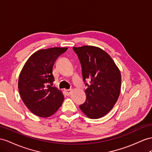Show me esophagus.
<instances>
[{
  "label": "esophagus",
  "mask_w": 152,
  "mask_h": 152,
  "mask_svg": "<svg viewBox=\"0 0 152 152\" xmlns=\"http://www.w3.org/2000/svg\"><path fill=\"white\" fill-rule=\"evenodd\" d=\"M65 92H66V94H67V95L69 96L70 94H71L72 89H67V90H65Z\"/></svg>",
  "instance_id": "esophagus-1"
}]
</instances>
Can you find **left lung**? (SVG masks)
<instances>
[{
	"label": "left lung",
	"instance_id": "8db88e82",
	"mask_svg": "<svg viewBox=\"0 0 152 152\" xmlns=\"http://www.w3.org/2000/svg\"><path fill=\"white\" fill-rule=\"evenodd\" d=\"M80 60L87 96L80 108L88 118L98 119L109 112L119 96L121 76L114 60L98 47L73 48ZM89 83H85L86 80Z\"/></svg>",
	"mask_w": 152,
	"mask_h": 152
}]
</instances>
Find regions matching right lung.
<instances>
[{"instance_id": "add662e5", "label": "right lung", "mask_w": 152, "mask_h": 152, "mask_svg": "<svg viewBox=\"0 0 152 152\" xmlns=\"http://www.w3.org/2000/svg\"><path fill=\"white\" fill-rule=\"evenodd\" d=\"M67 48L40 49L27 60L19 75L18 91L25 105L34 115L48 118L63 103L62 92L53 87V67Z\"/></svg>"}]
</instances>
